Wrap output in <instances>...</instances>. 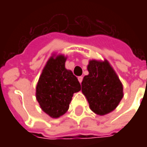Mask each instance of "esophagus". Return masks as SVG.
I'll return each instance as SVG.
<instances>
[{"mask_svg": "<svg viewBox=\"0 0 147 147\" xmlns=\"http://www.w3.org/2000/svg\"><path fill=\"white\" fill-rule=\"evenodd\" d=\"M83 76H79L78 77V80H79V81H80V83H82V81H83Z\"/></svg>", "mask_w": 147, "mask_h": 147, "instance_id": "esophagus-1", "label": "esophagus"}]
</instances>
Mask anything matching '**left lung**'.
Listing matches in <instances>:
<instances>
[{"mask_svg":"<svg viewBox=\"0 0 147 147\" xmlns=\"http://www.w3.org/2000/svg\"><path fill=\"white\" fill-rule=\"evenodd\" d=\"M89 75L82 82V92L90 108L98 115L110 113L123 98V85L107 61H90L87 66Z\"/></svg>","mask_w":147,"mask_h":147,"instance_id":"1","label":"left lung"}]
</instances>
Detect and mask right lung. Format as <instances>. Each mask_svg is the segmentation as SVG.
<instances>
[{
    "label": "right lung",
    "instance_id": "add662e5",
    "mask_svg": "<svg viewBox=\"0 0 147 147\" xmlns=\"http://www.w3.org/2000/svg\"><path fill=\"white\" fill-rule=\"evenodd\" d=\"M66 57H50L42 71L36 86V98L41 108L53 118L67 111L74 93L81 90L72 71L65 68Z\"/></svg>",
    "mask_w": 147,
    "mask_h": 147
}]
</instances>
